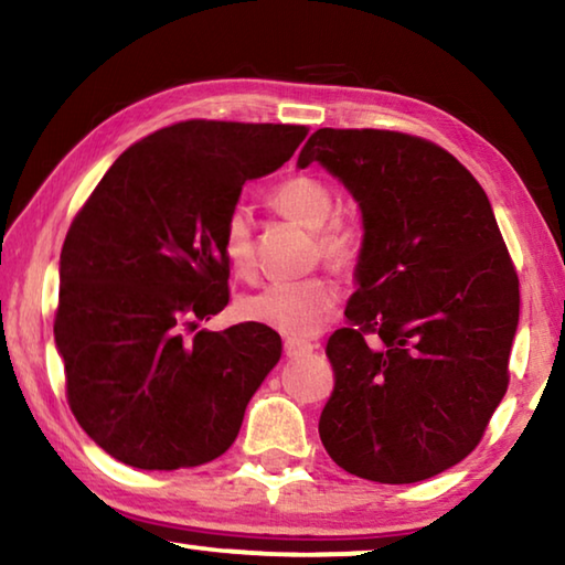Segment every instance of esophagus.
I'll return each instance as SVG.
<instances>
[{
  "instance_id": "1",
  "label": "esophagus",
  "mask_w": 565,
  "mask_h": 565,
  "mask_svg": "<svg viewBox=\"0 0 565 565\" xmlns=\"http://www.w3.org/2000/svg\"><path fill=\"white\" fill-rule=\"evenodd\" d=\"M313 349V343L311 341H301V339H286L284 341V353L289 359H296V356H306V353H311Z\"/></svg>"
}]
</instances>
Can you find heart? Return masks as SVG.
Masks as SVG:
<instances>
[{"label": "heart", "mask_w": 565, "mask_h": 565, "mask_svg": "<svg viewBox=\"0 0 565 565\" xmlns=\"http://www.w3.org/2000/svg\"><path fill=\"white\" fill-rule=\"evenodd\" d=\"M271 204L291 222L319 232V248L327 259L349 264L356 254V234L343 222L327 224L333 212V191L311 174H294L274 186ZM222 248L236 274L252 271V224L244 206H234L224 218ZM339 303V286L329 276L274 281L242 299V313L286 337H313Z\"/></svg>", "instance_id": "1"}]
</instances>
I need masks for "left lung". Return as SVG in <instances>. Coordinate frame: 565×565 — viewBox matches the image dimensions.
Listing matches in <instances>:
<instances>
[{
    "mask_svg": "<svg viewBox=\"0 0 565 565\" xmlns=\"http://www.w3.org/2000/svg\"><path fill=\"white\" fill-rule=\"evenodd\" d=\"M321 164L361 209L349 327L319 436L343 471L416 483L473 451L509 386L519 276L481 184L431 141L319 129L296 167Z\"/></svg>",
    "mask_w": 565,
    "mask_h": 565,
    "instance_id": "obj_1",
    "label": "left lung"
}]
</instances>
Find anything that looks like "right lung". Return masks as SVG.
<instances>
[{"instance_id": "add662e5", "label": "right lung", "mask_w": 565, "mask_h": 565, "mask_svg": "<svg viewBox=\"0 0 565 565\" xmlns=\"http://www.w3.org/2000/svg\"><path fill=\"white\" fill-rule=\"evenodd\" d=\"M306 131L179 121L124 151L76 214L54 343L72 414L117 461L174 471L234 444L281 337L256 321L184 331L228 303L222 232L244 184L289 161Z\"/></svg>"}]
</instances>
